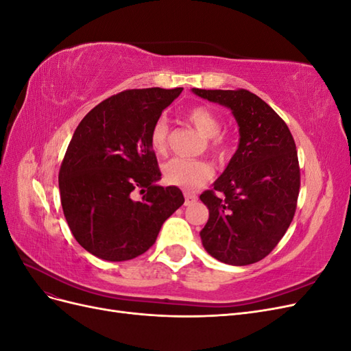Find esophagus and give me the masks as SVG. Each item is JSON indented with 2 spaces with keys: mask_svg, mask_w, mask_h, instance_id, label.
Listing matches in <instances>:
<instances>
[{
  "mask_svg": "<svg viewBox=\"0 0 351 351\" xmlns=\"http://www.w3.org/2000/svg\"><path fill=\"white\" fill-rule=\"evenodd\" d=\"M184 199H186V200H184V205L189 206V205H193V204H195V202L197 200V196L193 195V193L186 192V193H184Z\"/></svg>",
  "mask_w": 351,
  "mask_h": 351,
  "instance_id": "esophagus-1",
  "label": "esophagus"
}]
</instances>
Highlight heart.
<instances>
[{"label": "heart", "mask_w": 351, "mask_h": 351, "mask_svg": "<svg viewBox=\"0 0 351 351\" xmlns=\"http://www.w3.org/2000/svg\"><path fill=\"white\" fill-rule=\"evenodd\" d=\"M187 120L195 125V129L208 137V149L218 159H224L230 154L231 141L230 136L221 132L219 115L205 105L190 108L186 112ZM149 143L152 149L164 155L168 149V123L164 119L155 121L149 134ZM162 176L168 184L183 189H196L210 178L212 168L208 162L200 159H182L173 158L162 165Z\"/></svg>", "instance_id": "1"}]
</instances>
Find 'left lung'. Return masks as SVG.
<instances>
[{
	"label": "left lung",
	"instance_id": "obj_1",
	"mask_svg": "<svg viewBox=\"0 0 351 351\" xmlns=\"http://www.w3.org/2000/svg\"><path fill=\"white\" fill-rule=\"evenodd\" d=\"M228 107L239 123L240 143L226 171L200 200L209 218L202 244L215 259L244 267L262 261L289 230L300 190L295 143L281 117L246 89H192Z\"/></svg>",
	"mask_w": 351,
	"mask_h": 351
}]
</instances>
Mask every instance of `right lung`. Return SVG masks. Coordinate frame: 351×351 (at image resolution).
<instances>
[{"instance_id": "1", "label": "right lung", "mask_w": 351, "mask_h": 351, "mask_svg": "<svg viewBox=\"0 0 351 351\" xmlns=\"http://www.w3.org/2000/svg\"><path fill=\"white\" fill-rule=\"evenodd\" d=\"M182 90H123L92 108L74 132L58 173L61 206L74 239L95 256H139L184 204L178 187L156 184L161 169L149 143L152 125Z\"/></svg>"}]
</instances>
